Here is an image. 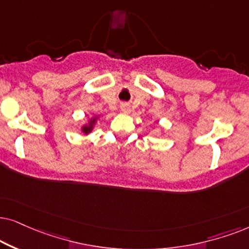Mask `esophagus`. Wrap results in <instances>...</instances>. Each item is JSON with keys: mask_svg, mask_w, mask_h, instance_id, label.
Segmentation results:
<instances>
[{"mask_svg": "<svg viewBox=\"0 0 249 249\" xmlns=\"http://www.w3.org/2000/svg\"><path fill=\"white\" fill-rule=\"evenodd\" d=\"M121 110L123 112H125V114H127V112H130V106L127 104H122L121 105Z\"/></svg>", "mask_w": 249, "mask_h": 249, "instance_id": "esophagus-1", "label": "esophagus"}]
</instances>
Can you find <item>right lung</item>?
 <instances>
[{"mask_svg": "<svg viewBox=\"0 0 249 249\" xmlns=\"http://www.w3.org/2000/svg\"><path fill=\"white\" fill-rule=\"evenodd\" d=\"M97 119H98V116H95V117L91 118L90 121H89L88 124H85L84 126L82 127V132H83V133H84V134L91 133V131L93 130V126H94L95 122H97Z\"/></svg>", "mask_w": 249, "mask_h": 249, "instance_id": "1", "label": "right lung"}]
</instances>
